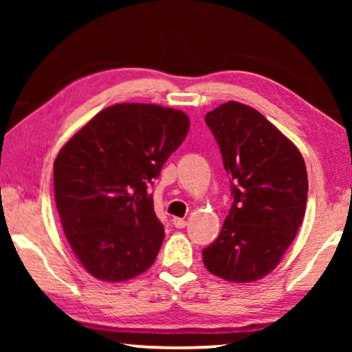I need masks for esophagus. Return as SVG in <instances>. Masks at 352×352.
Returning a JSON list of instances; mask_svg holds the SVG:
<instances>
[{
	"mask_svg": "<svg viewBox=\"0 0 352 352\" xmlns=\"http://www.w3.org/2000/svg\"><path fill=\"white\" fill-rule=\"evenodd\" d=\"M173 224H175V228L182 229V228H186V226H187V221L181 219V218H173Z\"/></svg>",
	"mask_w": 352,
	"mask_h": 352,
	"instance_id": "esophagus-1",
	"label": "esophagus"
}]
</instances>
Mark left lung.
<instances>
[{"instance_id":"1","label":"left lung","mask_w":352,"mask_h":352,"mask_svg":"<svg viewBox=\"0 0 352 352\" xmlns=\"http://www.w3.org/2000/svg\"><path fill=\"white\" fill-rule=\"evenodd\" d=\"M230 179L223 229L204 264L229 282L267 276L296 237L306 213L307 173L293 142L258 110L229 100L205 115Z\"/></svg>"}]
</instances>
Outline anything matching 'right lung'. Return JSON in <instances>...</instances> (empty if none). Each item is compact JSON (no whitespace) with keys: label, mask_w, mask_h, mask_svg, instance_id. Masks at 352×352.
<instances>
[{"label":"right lung","mask_w":352,"mask_h":352,"mask_svg":"<svg viewBox=\"0 0 352 352\" xmlns=\"http://www.w3.org/2000/svg\"><path fill=\"white\" fill-rule=\"evenodd\" d=\"M189 133V118L153 104L104 109L62 147L54 195L72 250L91 276L122 282L155 261L165 229L148 187Z\"/></svg>","instance_id":"obj_1"}]
</instances>
